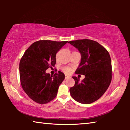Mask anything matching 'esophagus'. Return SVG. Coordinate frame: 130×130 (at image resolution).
<instances>
[{"instance_id":"1","label":"esophagus","mask_w":130,"mask_h":130,"mask_svg":"<svg viewBox=\"0 0 130 130\" xmlns=\"http://www.w3.org/2000/svg\"><path fill=\"white\" fill-rule=\"evenodd\" d=\"M69 77H70L67 76V75H65V79H68V78H69Z\"/></svg>"}]
</instances>
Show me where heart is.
Wrapping results in <instances>:
<instances>
[{"label": "heart", "mask_w": 130, "mask_h": 130, "mask_svg": "<svg viewBox=\"0 0 130 130\" xmlns=\"http://www.w3.org/2000/svg\"><path fill=\"white\" fill-rule=\"evenodd\" d=\"M63 71H64L66 73L69 74L71 72V68H70L69 67H66L63 68Z\"/></svg>", "instance_id": "obj_1"}]
</instances>
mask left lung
<instances>
[{
	"label": "left lung",
	"instance_id": "1",
	"mask_svg": "<svg viewBox=\"0 0 130 130\" xmlns=\"http://www.w3.org/2000/svg\"><path fill=\"white\" fill-rule=\"evenodd\" d=\"M80 53L81 58L75 73L83 74L81 81L72 77L75 84L70 88V95L82 104H90L100 99L109 86L112 79L111 60L105 48L91 39L69 42Z\"/></svg>",
	"mask_w": 130,
	"mask_h": 130
}]
</instances>
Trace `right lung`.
Wrapping results in <instances>:
<instances>
[{
  "instance_id": "add662e5",
  "label": "right lung",
  "mask_w": 130,
  "mask_h": 130,
  "mask_svg": "<svg viewBox=\"0 0 130 130\" xmlns=\"http://www.w3.org/2000/svg\"><path fill=\"white\" fill-rule=\"evenodd\" d=\"M68 41L41 40L31 45L19 63L22 87L28 96L39 104H46L56 98L65 74L58 71L54 76L46 70L56 63V54Z\"/></svg>"
}]
</instances>
